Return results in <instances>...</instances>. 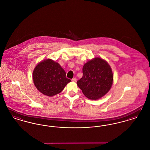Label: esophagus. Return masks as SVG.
I'll return each instance as SVG.
<instances>
[{
    "label": "esophagus",
    "instance_id": "esophagus-1",
    "mask_svg": "<svg viewBox=\"0 0 150 150\" xmlns=\"http://www.w3.org/2000/svg\"><path fill=\"white\" fill-rule=\"evenodd\" d=\"M72 81H73V82H76V78H73L72 79Z\"/></svg>",
    "mask_w": 150,
    "mask_h": 150
}]
</instances>
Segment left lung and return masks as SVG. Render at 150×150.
<instances>
[{
  "instance_id": "8db88e82",
  "label": "left lung",
  "mask_w": 150,
  "mask_h": 150,
  "mask_svg": "<svg viewBox=\"0 0 150 150\" xmlns=\"http://www.w3.org/2000/svg\"><path fill=\"white\" fill-rule=\"evenodd\" d=\"M83 77L77 86L88 99L99 100L110 90L114 81L110 64L100 57H96L84 64Z\"/></svg>"
}]
</instances>
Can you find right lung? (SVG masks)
<instances>
[{"label":"right lung","mask_w":150,"mask_h":150,"mask_svg":"<svg viewBox=\"0 0 150 150\" xmlns=\"http://www.w3.org/2000/svg\"><path fill=\"white\" fill-rule=\"evenodd\" d=\"M33 80L36 88L48 97L61 93L71 81L66 78L61 65L50 58L44 59L36 66L33 72Z\"/></svg>","instance_id":"add662e5"}]
</instances>
